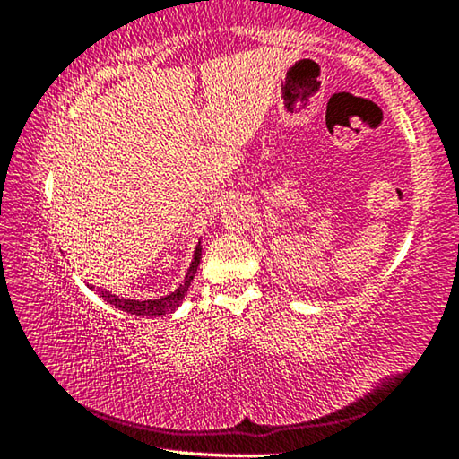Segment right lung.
<instances>
[{
	"label": "right lung",
	"mask_w": 459,
	"mask_h": 459,
	"mask_svg": "<svg viewBox=\"0 0 459 459\" xmlns=\"http://www.w3.org/2000/svg\"><path fill=\"white\" fill-rule=\"evenodd\" d=\"M200 259H202V247L200 243L194 248V257L190 263V269L188 273H186L184 281L180 283L176 291H172L169 295H164V298H158V299H123L119 295H115L111 291H105L100 290L99 295L103 298L107 304H111L115 307H119L121 312H127V314H135V316H142V317H158V316H166V314H172L176 307H180L184 295L188 293V287L192 283L194 275H196V269L200 265ZM91 290H95V287L91 285Z\"/></svg>",
	"instance_id": "obj_1"
}]
</instances>
